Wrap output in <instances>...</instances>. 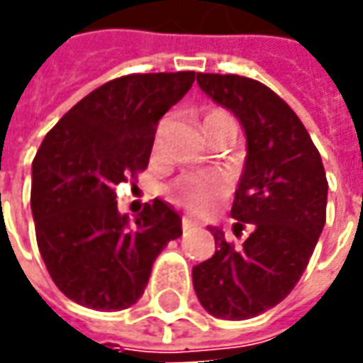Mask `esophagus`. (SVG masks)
<instances>
[{"mask_svg":"<svg viewBox=\"0 0 363 363\" xmlns=\"http://www.w3.org/2000/svg\"><path fill=\"white\" fill-rule=\"evenodd\" d=\"M194 227H199V220L193 217H182V231H191Z\"/></svg>","mask_w":363,"mask_h":363,"instance_id":"esophagus-1","label":"esophagus"}]
</instances>
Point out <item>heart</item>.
Listing matches in <instances>:
<instances>
[{"mask_svg":"<svg viewBox=\"0 0 363 363\" xmlns=\"http://www.w3.org/2000/svg\"><path fill=\"white\" fill-rule=\"evenodd\" d=\"M225 120H233L225 110L213 108L205 114V128L219 124ZM231 193V177L225 172L213 174H182L167 186V196L174 205L182 206L193 213H205Z\"/></svg>","mask_w":363,"mask_h":363,"instance_id":"obj_1","label":"heart"}]
</instances>
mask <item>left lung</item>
<instances>
[{
  "label": "left lung",
  "mask_w": 363,
  "mask_h": 363,
  "mask_svg": "<svg viewBox=\"0 0 363 363\" xmlns=\"http://www.w3.org/2000/svg\"><path fill=\"white\" fill-rule=\"evenodd\" d=\"M206 96L231 110L247 136V160L231 215L251 235L241 247L208 227L217 251L193 267L201 306L220 319H249L291 294L313 253L328 206L319 150L287 102L261 82L196 74Z\"/></svg>",
  "instance_id": "8db88e82"
}]
</instances>
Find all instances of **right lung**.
I'll return each mask as SVG.
<instances>
[{
  "label": "right lung",
  "instance_id": "obj_1",
  "mask_svg": "<svg viewBox=\"0 0 363 363\" xmlns=\"http://www.w3.org/2000/svg\"><path fill=\"white\" fill-rule=\"evenodd\" d=\"M193 82L194 72L110 80L45 134L32 162L35 239L50 277L72 301L100 311L130 307L155 259L182 235L179 213L160 199L128 225L116 186L148 167L158 120Z\"/></svg>",
  "mask_w": 363,
  "mask_h": 363
}]
</instances>
